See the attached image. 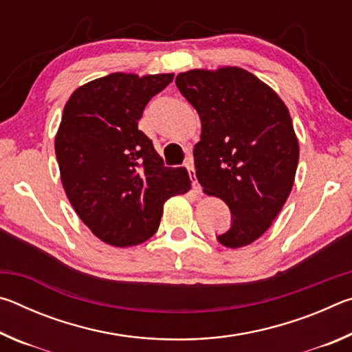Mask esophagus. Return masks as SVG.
<instances>
[{"label":"esophagus","instance_id":"esophagus-1","mask_svg":"<svg viewBox=\"0 0 352 352\" xmlns=\"http://www.w3.org/2000/svg\"><path fill=\"white\" fill-rule=\"evenodd\" d=\"M184 166H186L190 180H192V188H194V190H195V192H197V194H200V192H201V186L199 184L197 177H195V168H194L192 162H188Z\"/></svg>","mask_w":352,"mask_h":352}]
</instances>
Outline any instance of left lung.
Returning a JSON list of instances; mask_svg holds the SVG:
<instances>
[{"instance_id": "1", "label": "left lung", "mask_w": 352, "mask_h": 352, "mask_svg": "<svg viewBox=\"0 0 352 352\" xmlns=\"http://www.w3.org/2000/svg\"><path fill=\"white\" fill-rule=\"evenodd\" d=\"M175 83L201 121L197 180L233 216L217 241L226 248L250 245L270 228L294 186L300 146L289 109L239 67L184 71Z\"/></svg>"}]
</instances>
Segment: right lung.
<instances>
[{
    "label": "right lung",
    "mask_w": 352,
    "mask_h": 352,
    "mask_svg": "<svg viewBox=\"0 0 352 352\" xmlns=\"http://www.w3.org/2000/svg\"><path fill=\"white\" fill-rule=\"evenodd\" d=\"M169 74L113 73L65 104L56 157L69 204L100 241L132 247L157 233L164 201L190 189L188 170L166 168L138 121Z\"/></svg>",
    "instance_id": "obj_1"
}]
</instances>
